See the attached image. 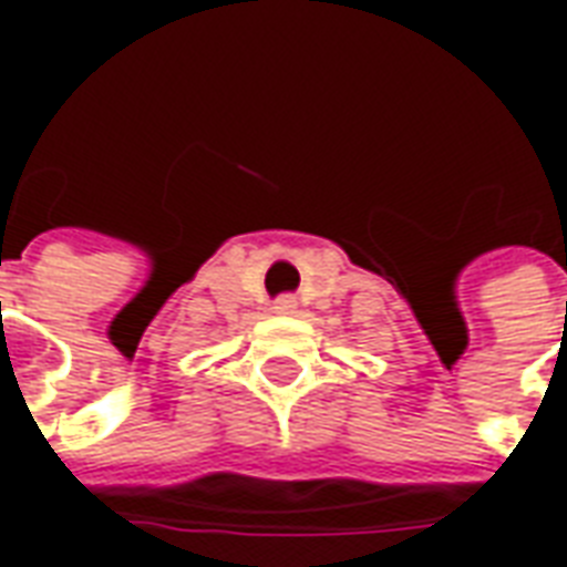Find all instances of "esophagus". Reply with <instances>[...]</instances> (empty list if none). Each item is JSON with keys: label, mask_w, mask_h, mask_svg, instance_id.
I'll return each instance as SVG.
<instances>
[{"label": "esophagus", "mask_w": 567, "mask_h": 567, "mask_svg": "<svg viewBox=\"0 0 567 567\" xmlns=\"http://www.w3.org/2000/svg\"><path fill=\"white\" fill-rule=\"evenodd\" d=\"M272 312H279V316H295V312H297V297H291V295L279 297V300L272 303Z\"/></svg>", "instance_id": "34e87169"}]
</instances>
